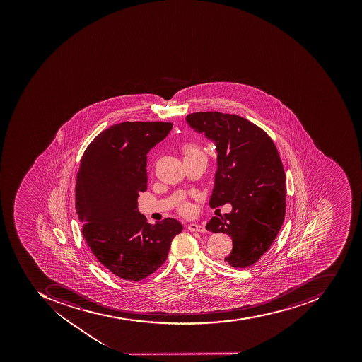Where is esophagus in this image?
I'll use <instances>...</instances> for the list:
<instances>
[{
    "mask_svg": "<svg viewBox=\"0 0 362 362\" xmlns=\"http://www.w3.org/2000/svg\"><path fill=\"white\" fill-rule=\"evenodd\" d=\"M188 229L190 231H198V233H204L205 231V227L203 225H200V223H189Z\"/></svg>",
    "mask_w": 362,
    "mask_h": 362,
    "instance_id": "1",
    "label": "esophagus"
}]
</instances>
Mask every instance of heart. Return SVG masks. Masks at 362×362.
Masks as SVG:
<instances>
[{
    "label": "heart",
    "mask_w": 362,
    "mask_h": 362,
    "mask_svg": "<svg viewBox=\"0 0 362 362\" xmlns=\"http://www.w3.org/2000/svg\"><path fill=\"white\" fill-rule=\"evenodd\" d=\"M182 153H184L185 158L196 156V155L203 154L200 151L199 146L195 143L185 144L182 146Z\"/></svg>",
    "instance_id": "obj_1"
}]
</instances>
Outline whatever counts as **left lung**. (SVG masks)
Returning <instances> with one entry per match:
<instances>
[{"instance_id":"1","label":"left lung","mask_w":362,"mask_h":362,"mask_svg":"<svg viewBox=\"0 0 362 362\" xmlns=\"http://www.w3.org/2000/svg\"><path fill=\"white\" fill-rule=\"evenodd\" d=\"M188 125L216 145L217 170L209 206L233 211L213 217L206 229L225 233L235 268L256 264L277 237L286 214V175L274 141L246 118L219 112L188 114Z\"/></svg>"}]
</instances>
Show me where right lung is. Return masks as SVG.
<instances>
[{
  "mask_svg": "<svg viewBox=\"0 0 362 362\" xmlns=\"http://www.w3.org/2000/svg\"><path fill=\"white\" fill-rule=\"evenodd\" d=\"M173 129L164 122H124L98 134L77 173L75 208L96 259L112 274L139 281L167 259L182 225L166 218L151 225L137 209L147 189V153Z\"/></svg>",
  "mask_w": 362,
  "mask_h": 362,
  "instance_id": "right-lung-1",
  "label": "right lung"
}]
</instances>
